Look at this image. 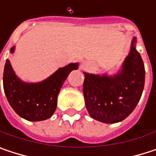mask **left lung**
Returning a JSON list of instances; mask_svg holds the SVG:
<instances>
[{
    "label": "left lung",
    "mask_w": 156,
    "mask_h": 156,
    "mask_svg": "<svg viewBox=\"0 0 156 156\" xmlns=\"http://www.w3.org/2000/svg\"><path fill=\"white\" fill-rule=\"evenodd\" d=\"M134 37L128 55L115 74L84 72L83 94L89 115L102 123L123 121L136 108L144 90L145 70Z\"/></svg>",
    "instance_id": "1"
}]
</instances>
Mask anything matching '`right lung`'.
I'll return each mask as SVG.
<instances>
[{"instance_id":"obj_1","label":"right lung","mask_w":156,"mask_h":156,"mask_svg":"<svg viewBox=\"0 0 156 156\" xmlns=\"http://www.w3.org/2000/svg\"><path fill=\"white\" fill-rule=\"evenodd\" d=\"M14 50L15 46L11 48V53ZM78 68V63H69L41 82L28 83L18 78L10 60L6 59L3 88L7 100L20 117L33 122L46 120L57 108L58 95L64 81Z\"/></svg>"}]
</instances>
